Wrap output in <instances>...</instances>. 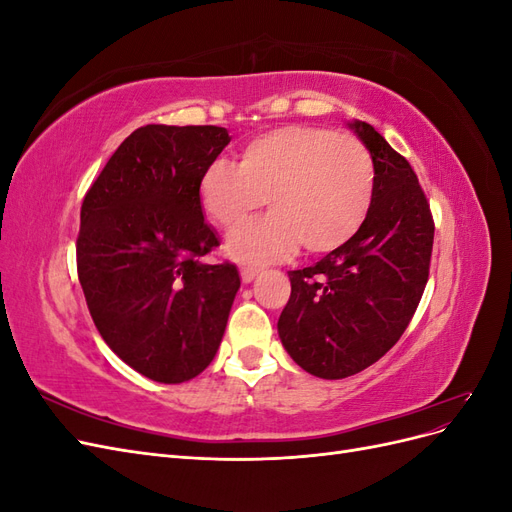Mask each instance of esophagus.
Returning a JSON list of instances; mask_svg holds the SVG:
<instances>
[{"mask_svg": "<svg viewBox=\"0 0 512 512\" xmlns=\"http://www.w3.org/2000/svg\"><path fill=\"white\" fill-rule=\"evenodd\" d=\"M239 273H241V282L243 284H250L254 277L260 273V269H256V267H241Z\"/></svg>", "mask_w": 512, "mask_h": 512, "instance_id": "34e87169", "label": "esophagus"}]
</instances>
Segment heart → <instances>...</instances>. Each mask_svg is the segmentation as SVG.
<instances>
[{
  "mask_svg": "<svg viewBox=\"0 0 512 512\" xmlns=\"http://www.w3.org/2000/svg\"><path fill=\"white\" fill-rule=\"evenodd\" d=\"M376 166L359 138L329 128L286 126L252 138L239 164L215 160L200 177V203L220 228H241L267 200L269 218L239 230L228 252L252 262L344 247L367 220Z\"/></svg>",
  "mask_w": 512,
  "mask_h": 512,
  "instance_id": "obj_1",
  "label": "heart"
}]
</instances>
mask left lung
Wrapping results in <instances>:
<instances>
[{"label": "left lung", "mask_w": 512, "mask_h": 512, "mask_svg": "<svg viewBox=\"0 0 512 512\" xmlns=\"http://www.w3.org/2000/svg\"><path fill=\"white\" fill-rule=\"evenodd\" d=\"M348 126L374 158V203L344 247L288 273L277 320L292 361L324 380L359 374L399 342L429 280L436 228L410 162L369 123Z\"/></svg>", "instance_id": "obj_1"}]
</instances>
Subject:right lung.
I'll use <instances>...</instances> for the list:
<instances>
[{"label": "right lung", "instance_id": "right-lung-1", "mask_svg": "<svg viewBox=\"0 0 512 512\" xmlns=\"http://www.w3.org/2000/svg\"><path fill=\"white\" fill-rule=\"evenodd\" d=\"M230 143L218 126L134 130L81 207L76 271L96 329L123 363L156 382L196 378L220 348L241 286L203 218L200 177Z\"/></svg>", "mask_w": 512, "mask_h": 512}]
</instances>
